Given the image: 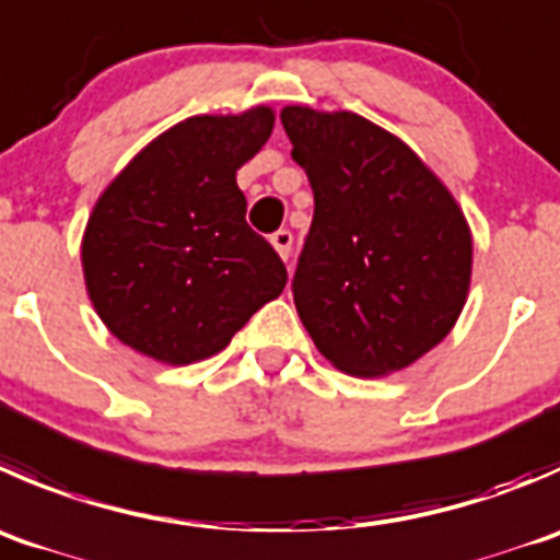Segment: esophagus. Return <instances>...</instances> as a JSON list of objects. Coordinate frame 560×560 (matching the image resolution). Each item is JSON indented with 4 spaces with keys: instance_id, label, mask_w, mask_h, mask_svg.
<instances>
[{
    "instance_id": "1",
    "label": "esophagus",
    "mask_w": 560,
    "mask_h": 560,
    "mask_svg": "<svg viewBox=\"0 0 560 560\" xmlns=\"http://www.w3.org/2000/svg\"><path fill=\"white\" fill-rule=\"evenodd\" d=\"M270 243H273V248L279 252V257L287 259V257H290V252H292V232L290 230H279L273 237H270Z\"/></svg>"
}]
</instances>
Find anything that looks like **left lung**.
<instances>
[{
  "label": "left lung",
  "mask_w": 560,
  "mask_h": 560,
  "mask_svg": "<svg viewBox=\"0 0 560 560\" xmlns=\"http://www.w3.org/2000/svg\"><path fill=\"white\" fill-rule=\"evenodd\" d=\"M281 125L314 191L292 279L301 323L341 372L410 366L446 339L468 298L463 210L401 139L358 114L287 106Z\"/></svg>",
  "instance_id": "8db88e82"
}]
</instances>
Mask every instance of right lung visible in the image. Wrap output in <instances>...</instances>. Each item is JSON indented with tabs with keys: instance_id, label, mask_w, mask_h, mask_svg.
Here are the masks:
<instances>
[{
	"instance_id": "1",
	"label": "right lung",
	"mask_w": 560,
	"mask_h": 560,
	"mask_svg": "<svg viewBox=\"0 0 560 560\" xmlns=\"http://www.w3.org/2000/svg\"><path fill=\"white\" fill-rule=\"evenodd\" d=\"M273 130L268 106L188 117L136 155L95 202L81 268L122 345L172 366L215 355L281 295L287 268L246 224L237 170Z\"/></svg>"
}]
</instances>
